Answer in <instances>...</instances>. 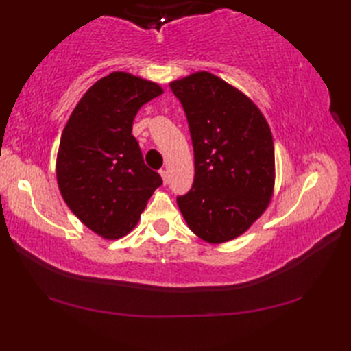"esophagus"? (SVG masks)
<instances>
[{
  "instance_id": "obj_1",
  "label": "esophagus",
  "mask_w": 351,
  "mask_h": 351,
  "mask_svg": "<svg viewBox=\"0 0 351 351\" xmlns=\"http://www.w3.org/2000/svg\"><path fill=\"white\" fill-rule=\"evenodd\" d=\"M160 175H161V178H162V184L166 185V184L169 182V173H167V170L161 169V170H160Z\"/></svg>"
}]
</instances>
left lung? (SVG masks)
<instances>
[{"instance_id": "8db88e82", "label": "left lung", "mask_w": 351, "mask_h": 351, "mask_svg": "<svg viewBox=\"0 0 351 351\" xmlns=\"http://www.w3.org/2000/svg\"><path fill=\"white\" fill-rule=\"evenodd\" d=\"M187 116L195 181L176 199L189 228L220 244L244 234L270 205L274 191L273 136L247 95L211 72L170 83Z\"/></svg>"}]
</instances>
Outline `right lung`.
<instances>
[{"mask_svg": "<svg viewBox=\"0 0 351 351\" xmlns=\"http://www.w3.org/2000/svg\"><path fill=\"white\" fill-rule=\"evenodd\" d=\"M162 92L154 81L111 72L84 93L62 132L56 162L62 197L106 240L130 234L162 184L132 136L140 107Z\"/></svg>", "mask_w": 351, "mask_h": 351, "instance_id": "add662e5", "label": "right lung"}]
</instances>
